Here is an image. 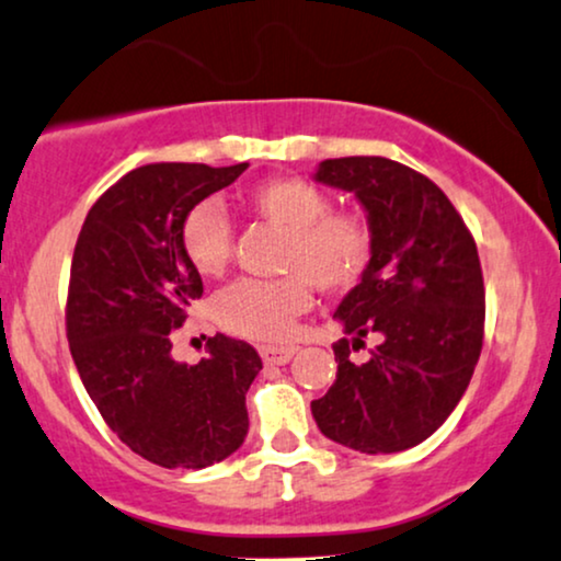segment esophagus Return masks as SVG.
<instances>
[{"mask_svg":"<svg viewBox=\"0 0 561 561\" xmlns=\"http://www.w3.org/2000/svg\"><path fill=\"white\" fill-rule=\"evenodd\" d=\"M295 346H261V359L266 365H287L295 357Z\"/></svg>","mask_w":561,"mask_h":561,"instance_id":"esophagus-1","label":"esophagus"}]
</instances>
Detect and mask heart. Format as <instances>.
Here are the masks:
<instances>
[{
	"label": "heart",
	"mask_w": 561,
	"mask_h": 561,
	"mask_svg": "<svg viewBox=\"0 0 561 561\" xmlns=\"http://www.w3.org/2000/svg\"><path fill=\"white\" fill-rule=\"evenodd\" d=\"M248 209L287 230L282 279H240L215 297L211 313L225 331L248 339H285L321 293H350L373 261V232L359 215L333 211L331 196L302 179H268L245 196ZM181 251L196 274L219 276L232 251V230L215 202L188 209Z\"/></svg>",
	"instance_id": "heart-1"
}]
</instances>
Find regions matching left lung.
I'll return each mask as SVG.
<instances>
[{"label": "left lung", "instance_id": "8db88e82", "mask_svg": "<svg viewBox=\"0 0 561 561\" xmlns=\"http://www.w3.org/2000/svg\"><path fill=\"white\" fill-rule=\"evenodd\" d=\"M313 181L350 191L373 232V261L336 308V380L310 403L318 430L344 448L399 453L420 445L463 399L484 339L477 243L450 198L388 158L323 160ZM381 339L367 364L348 346Z\"/></svg>", "mask_w": 561, "mask_h": 561}]
</instances>
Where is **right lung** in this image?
Segmentation results:
<instances>
[{"label": "right lung", "mask_w": 561, "mask_h": 561, "mask_svg": "<svg viewBox=\"0 0 561 561\" xmlns=\"http://www.w3.org/2000/svg\"><path fill=\"white\" fill-rule=\"evenodd\" d=\"M245 168L152 162L131 170L92 204L75 245L67 339L77 373L118 439L162 469H207L248 435L256 350L217 333L202 363L170 354V333L204 293L181 251L183 217Z\"/></svg>", "instance_id": "obj_1"}]
</instances>
